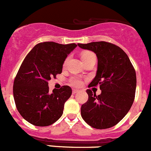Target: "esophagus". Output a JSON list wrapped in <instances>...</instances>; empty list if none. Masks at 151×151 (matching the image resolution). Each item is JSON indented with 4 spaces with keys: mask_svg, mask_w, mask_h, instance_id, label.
I'll list each match as a JSON object with an SVG mask.
<instances>
[{
    "mask_svg": "<svg viewBox=\"0 0 151 151\" xmlns=\"http://www.w3.org/2000/svg\"><path fill=\"white\" fill-rule=\"evenodd\" d=\"M78 92H79V90L74 89V90H73V94H76V93H78Z\"/></svg>",
    "mask_w": 151,
    "mask_h": 151,
    "instance_id": "1",
    "label": "esophagus"
}]
</instances>
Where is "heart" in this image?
Instances as JSON below:
<instances>
[{
    "label": "heart",
    "instance_id": "heart-1",
    "mask_svg": "<svg viewBox=\"0 0 151 151\" xmlns=\"http://www.w3.org/2000/svg\"><path fill=\"white\" fill-rule=\"evenodd\" d=\"M94 55V54H93L92 52L84 51L81 54V60L83 61V60L86 59V58H89V57H90L91 55ZM70 84H71V85L75 86V87H79V86H81V80L78 77L75 76V77H73V78H70Z\"/></svg>",
    "mask_w": 151,
    "mask_h": 151
}]
</instances>
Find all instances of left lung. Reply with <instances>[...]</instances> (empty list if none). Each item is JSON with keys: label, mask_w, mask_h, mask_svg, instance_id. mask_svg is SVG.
<instances>
[{"label": "left lung", "mask_w": 151, "mask_h": 151, "mask_svg": "<svg viewBox=\"0 0 151 151\" xmlns=\"http://www.w3.org/2000/svg\"><path fill=\"white\" fill-rule=\"evenodd\" d=\"M78 46L96 53L97 72L88 87L99 85L101 90L96 96L87 90L88 100L81 107V117L94 128H110L122 119L133 104L136 71L127 54L115 44L98 41Z\"/></svg>", "instance_id": "left-lung-1"}]
</instances>
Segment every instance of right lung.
Here are the masks:
<instances>
[{"mask_svg": "<svg viewBox=\"0 0 151 151\" xmlns=\"http://www.w3.org/2000/svg\"><path fill=\"white\" fill-rule=\"evenodd\" d=\"M76 47V44L40 43L24 58L14 81L13 96L18 112L30 124L49 126L62 116L72 89L63 86L50 93L48 81L61 74L67 55Z\"/></svg>", "mask_w": 151, "mask_h": 151, "instance_id": "right-lung-1", "label": "right lung"}]
</instances>
